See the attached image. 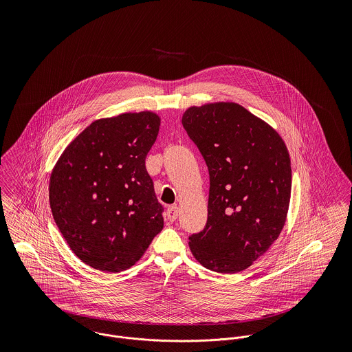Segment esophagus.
Wrapping results in <instances>:
<instances>
[{
	"label": "esophagus",
	"instance_id": "1",
	"mask_svg": "<svg viewBox=\"0 0 352 352\" xmlns=\"http://www.w3.org/2000/svg\"><path fill=\"white\" fill-rule=\"evenodd\" d=\"M177 215H179V208H177V206H169L168 210H166V218H168V221L175 222V221L177 219Z\"/></svg>",
	"mask_w": 352,
	"mask_h": 352
}]
</instances>
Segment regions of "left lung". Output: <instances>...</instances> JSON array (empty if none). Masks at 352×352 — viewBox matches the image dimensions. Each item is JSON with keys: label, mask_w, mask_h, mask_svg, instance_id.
I'll use <instances>...</instances> for the list:
<instances>
[{"label": "left lung", "mask_w": 352, "mask_h": 352, "mask_svg": "<svg viewBox=\"0 0 352 352\" xmlns=\"http://www.w3.org/2000/svg\"><path fill=\"white\" fill-rule=\"evenodd\" d=\"M182 123L210 175L207 222L190 236L203 267L234 274L279 237L292 194V165L280 135L236 102L190 107Z\"/></svg>", "instance_id": "left-lung-1"}]
</instances>
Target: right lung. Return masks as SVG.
I'll use <instances>...</instances> for the list:
<instances>
[{"label": "right lung", "mask_w": 352, "mask_h": 352, "mask_svg": "<svg viewBox=\"0 0 352 352\" xmlns=\"http://www.w3.org/2000/svg\"><path fill=\"white\" fill-rule=\"evenodd\" d=\"M158 130L160 116L151 111L95 120L52 169L54 221L70 250L92 268H130L164 228V207L145 166Z\"/></svg>", "instance_id": "1"}]
</instances>
